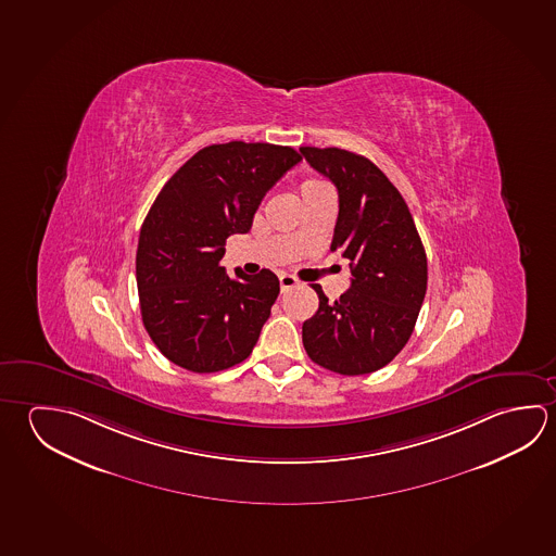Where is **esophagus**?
I'll list each match as a JSON object with an SVG mask.
<instances>
[{"label":"esophagus","mask_w":556,"mask_h":556,"mask_svg":"<svg viewBox=\"0 0 556 556\" xmlns=\"http://www.w3.org/2000/svg\"><path fill=\"white\" fill-rule=\"evenodd\" d=\"M279 282H281V291L285 292L294 289L299 285V279L289 274H281L279 275Z\"/></svg>","instance_id":"1"}]
</instances>
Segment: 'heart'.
<instances>
[{
    "label": "heart",
    "instance_id": "b5f03b06",
    "mask_svg": "<svg viewBox=\"0 0 556 556\" xmlns=\"http://www.w3.org/2000/svg\"><path fill=\"white\" fill-rule=\"evenodd\" d=\"M308 184H318V181H308Z\"/></svg>",
    "mask_w": 556,
    "mask_h": 556
}]
</instances>
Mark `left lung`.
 Returning a JSON list of instances; mask_svg holds the SVG:
<instances>
[{
	"instance_id": "1",
	"label": "left lung",
	"mask_w": 556,
	"mask_h": 556,
	"mask_svg": "<svg viewBox=\"0 0 556 556\" xmlns=\"http://www.w3.org/2000/svg\"><path fill=\"white\" fill-rule=\"evenodd\" d=\"M301 154L338 189L331 250L350 260L353 275L333 302L312 285L320 304L302 324V343L324 369L367 375L408 343L428 289L426 250L406 201L370 160L341 148L302 147Z\"/></svg>"
}]
</instances>
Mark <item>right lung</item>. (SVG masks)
<instances>
[{"instance_id": "right-lung-1", "label": "right lung", "mask_w": 556, "mask_h": 556, "mask_svg": "<svg viewBox=\"0 0 556 556\" xmlns=\"http://www.w3.org/2000/svg\"><path fill=\"white\" fill-rule=\"evenodd\" d=\"M302 156L291 147L226 142L199 150L162 187L137 250L144 328L157 350L193 372L248 359L279 294L274 271L220 267L226 238L245 235L265 193Z\"/></svg>"}]
</instances>
